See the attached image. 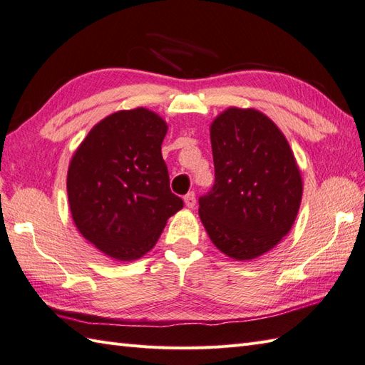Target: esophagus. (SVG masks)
<instances>
[{
  "instance_id": "34e87169",
  "label": "esophagus",
  "mask_w": 365,
  "mask_h": 365,
  "mask_svg": "<svg viewBox=\"0 0 365 365\" xmlns=\"http://www.w3.org/2000/svg\"><path fill=\"white\" fill-rule=\"evenodd\" d=\"M184 202H185V206L193 209L195 204H197V197H195V192H189L187 195H185Z\"/></svg>"
}]
</instances>
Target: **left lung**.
<instances>
[{"instance_id": "8db88e82", "label": "left lung", "mask_w": 365, "mask_h": 365, "mask_svg": "<svg viewBox=\"0 0 365 365\" xmlns=\"http://www.w3.org/2000/svg\"><path fill=\"white\" fill-rule=\"evenodd\" d=\"M215 184L200 218L221 252L252 260L277 245L297 217L302 178L288 140L257 110L229 108L213 120Z\"/></svg>"}]
</instances>
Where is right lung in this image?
<instances>
[{
    "label": "right lung",
    "instance_id": "add662e5",
    "mask_svg": "<svg viewBox=\"0 0 365 365\" xmlns=\"http://www.w3.org/2000/svg\"><path fill=\"white\" fill-rule=\"evenodd\" d=\"M167 125L145 108L114 113L88 133L68 170L73 220L88 242L130 262L156 245L184 201L170 190Z\"/></svg>",
    "mask_w": 365,
    "mask_h": 365
}]
</instances>
